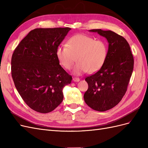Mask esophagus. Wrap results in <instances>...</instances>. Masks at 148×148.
Returning a JSON list of instances; mask_svg holds the SVG:
<instances>
[{
  "label": "esophagus",
  "instance_id": "esophagus-1",
  "mask_svg": "<svg viewBox=\"0 0 148 148\" xmlns=\"http://www.w3.org/2000/svg\"><path fill=\"white\" fill-rule=\"evenodd\" d=\"M73 80L75 82H78L79 81V78H77V77H74V78H73Z\"/></svg>",
  "mask_w": 148,
  "mask_h": 148
}]
</instances>
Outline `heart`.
I'll list each match as a JSON object with an SVG mask.
<instances>
[{
  "mask_svg": "<svg viewBox=\"0 0 148 148\" xmlns=\"http://www.w3.org/2000/svg\"><path fill=\"white\" fill-rule=\"evenodd\" d=\"M56 55L60 65L70 70L75 61L73 72L79 75L88 72L92 73L104 64L108 55V46L104 40H96L84 34H77L70 38L66 46H58Z\"/></svg>",
  "mask_w": 148,
  "mask_h": 148,
  "instance_id": "b5f03b06",
  "label": "heart"
}]
</instances>
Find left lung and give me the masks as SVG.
I'll list each match as a JSON object with an SVG mask.
<instances>
[{"label":"left lung","mask_w":148,"mask_h":148,"mask_svg":"<svg viewBox=\"0 0 148 148\" xmlns=\"http://www.w3.org/2000/svg\"><path fill=\"white\" fill-rule=\"evenodd\" d=\"M107 39L108 55L104 64L95 74L86 77L88 89L84 100L91 109L104 112L117 105L127 90L134 60L129 44L122 36L110 30L91 29Z\"/></svg>","instance_id":"8db88e82"}]
</instances>
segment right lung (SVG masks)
<instances>
[{"instance_id":"obj_1","label":"right lung","mask_w":148,"mask_h":148,"mask_svg":"<svg viewBox=\"0 0 148 148\" xmlns=\"http://www.w3.org/2000/svg\"><path fill=\"white\" fill-rule=\"evenodd\" d=\"M70 28H36L26 35L13 53L12 77L18 92L31 109L46 114L63 101V88L72 77L60 66L57 47Z\"/></svg>"}]
</instances>
